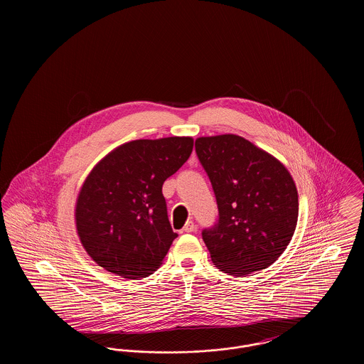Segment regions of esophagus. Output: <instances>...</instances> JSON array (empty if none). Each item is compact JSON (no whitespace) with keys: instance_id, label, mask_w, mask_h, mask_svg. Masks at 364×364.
Returning a JSON list of instances; mask_svg holds the SVG:
<instances>
[{"instance_id":"obj_1","label":"esophagus","mask_w":364,"mask_h":364,"mask_svg":"<svg viewBox=\"0 0 364 364\" xmlns=\"http://www.w3.org/2000/svg\"><path fill=\"white\" fill-rule=\"evenodd\" d=\"M196 229V226H195V224L192 223V221H188L186 225H184V228H183V230L184 232H187V233H190V232H193Z\"/></svg>"}]
</instances>
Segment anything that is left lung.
I'll list each match as a JSON object with an SVG mask.
<instances>
[{"label":"left lung","mask_w":364,"mask_h":364,"mask_svg":"<svg viewBox=\"0 0 364 364\" xmlns=\"http://www.w3.org/2000/svg\"><path fill=\"white\" fill-rule=\"evenodd\" d=\"M195 151L218 206L217 223L202 230L211 260L232 276L269 267L297 224L292 176L274 156L237 135L196 139Z\"/></svg>","instance_id":"obj_1"}]
</instances>
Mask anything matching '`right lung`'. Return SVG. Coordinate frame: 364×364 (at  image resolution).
Returning <instances> with one entry per match:
<instances>
[{"label":"right lung","mask_w":364,"mask_h":364,"mask_svg":"<svg viewBox=\"0 0 364 364\" xmlns=\"http://www.w3.org/2000/svg\"><path fill=\"white\" fill-rule=\"evenodd\" d=\"M192 138L125 143L87 176L76 202V229L105 270L136 279L156 272L177 237L162 186L190 158Z\"/></svg>","instance_id":"add662e5"}]
</instances>
